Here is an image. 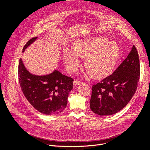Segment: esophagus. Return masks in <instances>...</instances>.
I'll return each mask as SVG.
<instances>
[{
    "instance_id": "esophagus-1",
    "label": "esophagus",
    "mask_w": 150,
    "mask_h": 150,
    "mask_svg": "<svg viewBox=\"0 0 150 150\" xmlns=\"http://www.w3.org/2000/svg\"><path fill=\"white\" fill-rule=\"evenodd\" d=\"M81 82H82L80 81L75 80V81H74V85H79V83H81Z\"/></svg>"
}]
</instances>
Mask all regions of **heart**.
<instances>
[{"label": "heart", "mask_w": 150, "mask_h": 150, "mask_svg": "<svg viewBox=\"0 0 150 150\" xmlns=\"http://www.w3.org/2000/svg\"><path fill=\"white\" fill-rule=\"evenodd\" d=\"M119 56L120 49L116 42L101 37L80 40L74 45L72 50L67 49L63 52L64 60L70 71H75L79 65L78 56L85 58V69L91 77L96 79L108 76Z\"/></svg>", "instance_id": "1"}]
</instances>
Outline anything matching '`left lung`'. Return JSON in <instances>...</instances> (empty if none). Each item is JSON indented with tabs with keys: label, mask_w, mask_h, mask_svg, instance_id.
I'll return each instance as SVG.
<instances>
[{
	"label": "left lung",
	"mask_w": 150,
	"mask_h": 150,
	"mask_svg": "<svg viewBox=\"0 0 150 150\" xmlns=\"http://www.w3.org/2000/svg\"><path fill=\"white\" fill-rule=\"evenodd\" d=\"M140 76L138 53L135 46L110 75L93 85L91 110L100 116L114 115L129 102L136 92Z\"/></svg>",
	"instance_id": "obj_1"
}]
</instances>
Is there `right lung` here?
Instances as JSON below:
<instances>
[{
  "instance_id": "1",
  "label": "right lung",
  "mask_w": 150,
  "mask_h": 150,
  "mask_svg": "<svg viewBox=\"0 0 150 150\" xmlns=\"http://www.w3.org/2000/svg\"><path fill=\"white\" fill-rule=\"evenodd\" d=\"M37 39L33 37L25 44L23 52ZM18 79L24 96L37 110L45 115H57L67 105L74 79L54 71L51 74L37 76L25 68L21 58L18 65Z\"/></svg>"
}]
</instances>
